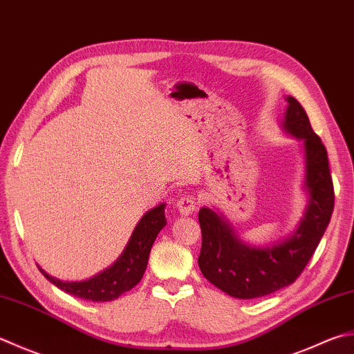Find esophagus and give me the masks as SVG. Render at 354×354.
Masks as SVG:
<instances>
[{
	"label": "esophagus",
	"instance_id": "34e87169",
	"mask_svg": "<svg viewBox=\"0 0 354 354\" xmlns=\"http://www.w3.org/2000/svg\"><path fill=\"white\" fill-rule=\"evenodd\" d=\"M198 206V200L194 194H185L183 197L178 198L177 202V209L180 211V214L188 216L192 211H196Z\"/></svg>",
	"mask_w": 354,
	"mask_h": 354
}]
</instances>
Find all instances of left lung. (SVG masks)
I'll return each instance as SVG.
<instances>
[{"label":"left lung","mask_w":354,"mask_h":354,"mask_svg":"<svg viewBox=\"0 0 354 354\" xmlns=\"http://www.w3.org/2000/svg\"><path fill=\"white\" fill-rule=\"evenodd\" d=\"M286 102L283 126L290 134L304 140L305 186L310 194V205L295 234L270 248H251L239 242L214 211H198L202 230L200 271L232 297H262L295 282L315 254L335 208V188L322 140L313 131L301 103L295 97H288Z\"/></svg>","instance_id":"left-lung-1"}]
</instances>
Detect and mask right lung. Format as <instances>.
Wrapping results in <instances>:
<instances>
[{
	"label": "right lung",
	"instance_id": "1",
	"mask_svg": "<svg viewBox=\"0 0 354 354\" xmlns=\"http://www.w3.org/2000/svg\"><path fill=\"white\" fill-rule=\"evenodd\" d=\"M165 225V203H162L156 206L154 209L146 212L143 218L140 220L134 232H132L128 246H126L123 254L120 256L117 262L111 268L89 279V281L62 282L55 277L46 274L43 270L39 271L43 272V276L48 281L58 286L59 290L68 292V295L92 302L114 301L123 292L134 288L142 281L146 265H148L152 243H154L157 234Z\"/></svg>",
	"mask_w": 354,
	"mask_h": 354
}]
</instances>
